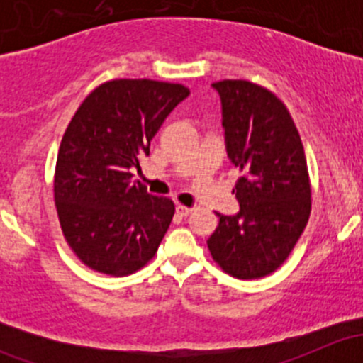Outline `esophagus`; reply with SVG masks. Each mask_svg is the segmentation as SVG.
Instances as JSON below:
<instances>
[{"instance_id":"1","label":"esophagus","mask_w":363,"mask_h":363,"mask_svg":"<svg viewBox=\"0 0 363 363\" xmlns=\"http://www.w3.org/2000/svg\"><path fill=\"white\" fill-rule=\"evenodd\" d=\"M175 212H177L179 216H182V218H186V216H189L193 212L191 207H186V205H177L175 207Z\"/></svg>"}]
</instances>
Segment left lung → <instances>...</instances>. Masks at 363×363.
<instances>
[{"label": "left lung", "instance_id": "1", "mask_svg": "<svg viewBox=\"0 0 363 363\" xmlns=\"http://www.w3.org/2000/svg\"><path fill=\"white\" fill-rule=\"evenodd\" d=\"M221 96L226 151L240 170L239 214H218L208 237L212 259L237 279H259L279 269L311 214L306 152L286 105L250 80L212 84Z\"/></svg>", "mask_w": 363, "mask_h": 363}]
</instances>
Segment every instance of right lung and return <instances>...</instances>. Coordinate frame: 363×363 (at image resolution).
<instances>
[{
    "label": "right lung",
    "instance_id": "obj_1",
    "mask_svg": "<svg viewBox=\"0 0 363 363\" xmlns=\"http://www.w3.org/2000/svg\"><path fill=\"white\" fill-rule=\"evenodd\" d=\"M189 94L182 84L116 79L73 113L57 152L54 202L77 258L107 276H130L155 258L174 218L167 196L133 182L152 137Z\"/></svg>",
    "mask_w": 363,
    "mask_h": 363
}]
</instances>
